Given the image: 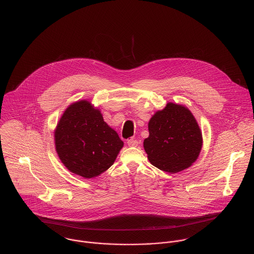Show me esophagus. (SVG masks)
Segmentation results:
<instances>
[{
    "label": "esophagus",
    "mask_w": 254,
    "mask_h": 254,
    "mask_svg": "<svg viewBox=\"0 0 254 254\" xmlns=\"http://www.w3.org/2000/svg\"><path fill=\"white\" fill-rule=\"evenodd\" d=\"M127 144L129 146H137V145H139V142L136 140V139H129L128 141H127Z\"/></svg>",
    "instance_id": "obj_1"
}]
</instances>
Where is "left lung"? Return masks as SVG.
I'll return each instance as SVG.
<instances>
[{"label": "left lung", "instance_id": "obj_1", "mask_svg": "<svg viewBox=\"0 0 254 254\" xmlns=\"http://www.w3.org/2000/svg\"><path fill=\"white\" fill-rule=\"evenodd\" d=\"M148 137L144 148L149 162L168 173L190 167L202 147L200 128L187 107L168 103L148 121Z\"/></svg>", "mask_w": 254, "mask_h": 254}]
</instances>
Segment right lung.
<instances>
[{
  "label": "right lung",
  "instance_id": "obj_1",
  "mask_svg": "<svg viewBox=\"0 0 254 254\" xmlns=\"http://www.w3.org/2000/svg\"><path fill=\"white\" fill-rule=\"evenodd\" d=\"M55 145L70 172L91 179L109 169L124 143L105 122L101 110L81 100L63 113L55 129Z\"/></svg>",
  "mask_w": 254,
  "mask_h": 254
}]
</instances>
